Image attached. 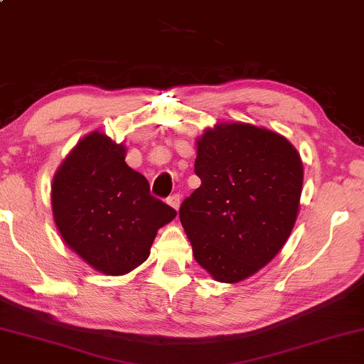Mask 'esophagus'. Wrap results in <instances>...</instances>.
<instances>
[{
	"mask_svg": "<svg viewBox=\"0 0 364 364\" xmlns=\"http://www.w3.org/2000/svg\"><path fill=\"white\" fill-rule=\"evenodd\" d=\"M168 203L174 208V210H178V206H181V195L178 193H174V195H171L169 198H168Z\"/></svg>",
	"mask_w": 364,
	"mask_h": 364,
	"instance_id": "obj_1",
	"label": "esophagus"
}]
</instances>
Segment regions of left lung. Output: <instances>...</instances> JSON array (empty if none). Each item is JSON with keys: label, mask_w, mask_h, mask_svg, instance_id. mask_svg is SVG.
Instances as JSON below:
<instances>
[{"label": "left lung", "mask_w": 364, "mask_h": 364, "mask_svg": "<svg viewBox=\"0 0 364 364\" xmlns=\"http://www.w3.org/2000/svg\"><path fill=\"white\" fill-rule=\"evenodd\" d=\"M201 186L178 216L193 256L219 282H238L287 242L303 186L300 154L282 135L252 124H223L198 140Z\"/></svg>", "instance_id": "1"}]
</instances>
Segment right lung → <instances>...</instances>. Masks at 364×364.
<instances>
[{
    "label": "right lung",
    "instance_id": "obj_1",
    "mask_svg": "<svg viewBox=\"0 0 364 364\" xmlns=\"http://www.w3.org/2000/svg\"><path fill=\"white\" fill-rule=\"evenodd\" d=\"M58 230L93 269L121 276L150 256L161 225L177 211L150 193L126 164V148L105 134L85 136L56 172L51 190Z\"/></svg>",
    "mask_w": 364,
    "mask_h": 364
}]
</instances>
